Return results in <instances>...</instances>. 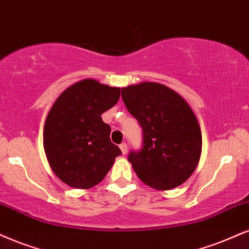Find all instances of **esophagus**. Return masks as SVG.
<instances>
[{
    "instance_id": "34e87169",
    "label": "esophagus",
    "mask_w": 249,
    "mask_h": 249,
    "mask_svg": "<svg viewBox=\"0 0 249 249\" xmlns=\"http://www.w3.org/2000/svg\"><path fill=\"white\" fill-rule=\"evenodd\" d=\"M119 148H121L123 155H126V153H127V144L126 143H121V144H119Z\"/></svg>"
}]
</instances>
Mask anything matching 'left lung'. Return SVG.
Segmentation results:
<instances>
[{
  "instance_id": "obj_1",
  "label": "left lung",
  "mask_w": 249,
  "mask_h": 249,
  "mask_svg": "<svg viewBox=\"0 0 249 249\" xmlns=\"http://www.w3.org/2000/svg\"><path fill=\"white\" fill-rule=\"evenodd\" d=\"M122 97L142 127V148L128 154L138 177L159 191L186 181L202 148L199 123L188 103L171 88L149 81L122 88Z\"/></svg>"
}]
</instances>
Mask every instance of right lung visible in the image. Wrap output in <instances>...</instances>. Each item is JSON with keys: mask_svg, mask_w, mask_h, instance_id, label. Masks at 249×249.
Wrapping results in <instances>:
<instances>
[{"mask_svg": "<svg viewBox=\"0 0 249 249\" xmlns=\"http://www.w3.org/2000/svg\"><path fill=\"white\" fill-rule=\"evenodd\" d=\"M119 95L121 88L84 79L67 88L53 105L43 128V147L50 168L69 186H95L122 154L101 118Z\"/></svg>", "mask_w": 249, "mask_h": 249, "instance_id": "add662e5", "label": "right lung"}]
</instances>
